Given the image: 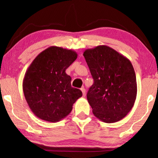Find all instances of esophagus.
Wrapping results in <instances>:
<instances>
[{"mask_svg": "<svg viewBox=\"0 0 158 158\" xmlns=\"http://www.w3.org/2000/svg\"><path fill=\"white\" fill-rule=\"evenodd\" d=\"M81 90L82 93H83V96H85V88L83 87V88H81Z\"/></svg>", "mask_w": 158, "mask_h": 158, "instance_id": "1", "label": "esophagus"}]
</instances>
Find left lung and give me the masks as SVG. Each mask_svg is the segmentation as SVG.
<instances>
[{
    "label": "left lung",
    "instance_id": "8db88e82",
    "mask_svg": "<svg viewBox=\"0 0 158 158\" xmlns=\"http://www.w3.org/2000/svg\"><path fill=\"white\" fill-rule=\"evenodd\" d=\"M83 56L94 81L87 94L94 116L105 123L122 120L137 97V80L130 60L106 45L85 49Z\"/></svg>",
    "mask_w": 158,
    "mask_h": 158
}]
</instances>
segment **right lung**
Segmentation results:
<instances>
[{
    "label": "right lung",
    "instance_id": "obj_1",
    "mask_svg": "<svg viewBox=\"0 0 158 158\" xmlns=\"http://www.w3.org/2000/svg\"><path fill=\"white\" fill-rule=\"evenodd\" d=\"M73 49L49 47L36 56L26 71L23 91L30 109L39 118L57 122L69 115L82 96L71 86L66 69L77 59Z\"/></svg>",
    "mask_w": 158,
    "mask_h": 158
}]
</instances>
